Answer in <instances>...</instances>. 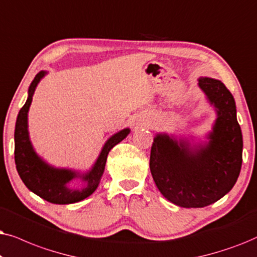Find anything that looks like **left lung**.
Listing matches in <instances>:
<instances>
[{"label": "left lung", "instance_id": "8db88e82", "mask_svg": "<svg viewBox=\"0 0 257 257\" xmlns=\"http://www.w3.org/2000/svg\"><path fill=\"white\" fill-rule=\"evenodd\" d=\"M198 85L216 108L217 118L206 145L157 134L150 150V172L167 200L179 207L202 208L231 190L242 166L241 126L235 100L221 81L198 78Z\"/></svg>", "mask_w": 257, "mask_h": 257}]
</instances>
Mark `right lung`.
<instances>
[{
	"mask_svg": "<svg viewBox=\"0 0 257 257\" xmlns=\"http://www.w3.org/2000/svg\"><path fill=\"white\" fill-rule=\"evenodd\" d=\"M46 71H40L34 78L28 90V98L17 115L15 125V164L17 173L29 190L39 195L43 200L55 204H69L84 200L96 190L101 177L104 173L107 156L111 148L126 138L129 129L116 133L104 143L100 156L93 168L85 174H78L69 169L54 168L44 162L34 150L28 133V110L33 101V95ZM80 177L86 183L82 190H70L67 183L71 179Z\"/></svg>",
	"mask_w": 257,
	"mask_h": 257,
	"instance_id": "add662e5",
	"label": "right lung"
}]
</instances>
